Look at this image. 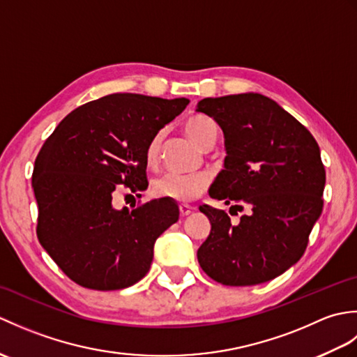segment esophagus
Returning <instances> with one entry per match:
<instances>
[{
	"instance_id": "34e87169",
	"label": "esophagus",
	"mask_w": 357,
	"mask_h": 357,
	"mask_svg": "<svg viewBox=\"0 0 357 357\" xmlns=\"http://www.w3.org/2000/svg\"><path fill=\"white\" fill-rule=\"evenodd\" d=\"M193 211V207H190V206H187V204H181L179 206V213H181V216H188Z\"/></svg>"
}]
</instances>
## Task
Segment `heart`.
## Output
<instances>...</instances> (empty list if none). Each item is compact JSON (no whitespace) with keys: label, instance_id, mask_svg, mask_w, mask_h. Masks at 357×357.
Listing matches in <instances>:
<instances>
[{"label":"heart","instance_id":"b5f03b06","mask_svg":"<svg viewBox=\"0 0 357 357\" xmlns=\"http://www.w3.org/2000/svg\"><path fill=\"white\" fill-rule=\"evenodd\" d=\"M185 133L202 149L213 147L218 138V127L213 119L196 115L187 121ZM162 146V133H156L147 144L144 151V159L149 169H155L159 164ZM210 174L207 172H198L190 174L165 173L151 183V193L156 198H164L176 202H190L198 198L210 185Z\"/></svg>","mask_w":357,"mask_h":357}]
</instances>
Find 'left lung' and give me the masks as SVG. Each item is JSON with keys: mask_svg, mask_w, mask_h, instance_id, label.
Returning <instances> with one entry per match:
<instances>
[{"mask_svg": "<svg viewBox=\"0 0 357 357\" xmlns=\"http://www.w3.org/2000/svg\"><path fill=\"white\" fill-rule=\"evenodd\" d=\"M198 112L213 118L225 138L224 170L210 196L230 210L248 208L234 225L224 210L199 207L211 230L198 262L222 285L267 282L301 259L322 213L319 146L298 119L259 93L204 98Z\"/></svg>", "mask_w": 357, "mask_h": 357, "instance_id": "1", "label": "left lung"}]
</instances>
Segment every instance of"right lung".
<instances>
[{"label": "right lung", "instance_id": "add662e5", "mask_svg": "<svg viewBox=\"0 0 357 357\" xmlns=\"http://www.w3.org/2000/svg\"><path fill=\"white\" fill-rule=\"evenodd\" d=\"M185 98L113 93L69 113L35 159L36 236L73 282L121 290L150 270L156 239L178 221L170 199L113 207L119 188L146 190L150 139L176 118Z\"/></svg>", "mask_w": 357, "mask_h": 357}]
</instances>
